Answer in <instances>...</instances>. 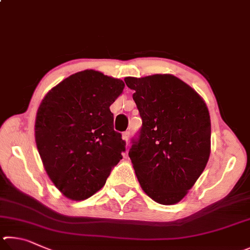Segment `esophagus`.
<instances>
[{"instance_id":"esophagus-1","label":"esophagus","mask_w":250,"mask_h":250,"mask_svg":"<svg viewBox=\"0 0 250 250\" xmlns=\"http://www.w3.org/2000/svg\"><path fill=\"white\" fill-rule=\"evenodd\" d=\"M123 139L126 142V144H127L128 146V141H129V132H124L123 133Z\"/></svg>"}]
</instances>
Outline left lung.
I'll use <instances>...</instances> for the list:
<instances>
[{"mask_svg": "<svg viewBox=\"0 0 250 250\" xmlns=\"http://www.w3.org/2000/svg\"><path fill=\"white\" fill-rule=\"evenodd\" d=\"M143 120L128 156L143 191L172 205L185 198L211 154V118L204 100L172 74L127 77Z\"/></svg>", "mask_w": 250, "mask_h": 250, "instance_id": "1", "label": "left lung"}]
</instances>
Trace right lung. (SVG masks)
I'll list each match as a JSON object with an SVG mask.
<instances>
[{
	"instance_id": "1",
	"label": "right lung",
	"mask_w": 250,
	"mask_h": 250,
	"mask_svg": "<svg viewBox=\"0 0 250 250\" xmlns=\"http://www.w3.org/2000/svg\"><path fill=\"white\" fill-rule=\"evenodd\" d=\"M124 82L95 70L65 78L42 99L35 141L43 168L65 198L85 200L103 188L125 151L109 106Z\"/></svg>"
}]
</instances>
